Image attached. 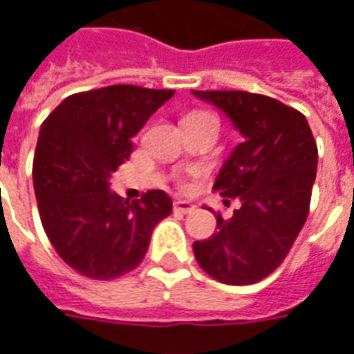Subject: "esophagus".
Segmentation results:
<instances>
[{
    "label": "esophagus",
    "mask_w": 354,
    "mask_h": 354,
    "mask_svg": "<svg viewBox=\"0 0 354 354\" xmlns=\"http://www.w3.org/2000/svg\"><path fill=\"white\" fill-rule=\"evenodd\" d=\"M174 210H176V212H182V214H189V212H193V210H195V205H193V203H189V201L178 199V201H174Z\"/></svg>",
    "instance_id": "esophagus-1"
}]
</instances>
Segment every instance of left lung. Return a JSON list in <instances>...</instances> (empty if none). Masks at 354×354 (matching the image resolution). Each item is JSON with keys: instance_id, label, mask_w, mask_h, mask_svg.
<instances>
[{"instance_id": "left-lung-1", "label": "left lung", "mask_w": 354, "mask_h": 354, "mask_svg": "<svg viewBox=\"0 0 354 354\" xmlns=\"http://www.w3.org/2000/svg\"><path fill=\"white\" fill-rule=\"evenodd\" d=\"M230 117L243 142L214 182L222 197H239L231 220L216 216L218 231L195 241L199 266L225 284H254L281 266L309 214L319 151L297 109L243 91H192Z\"/></svg>"}]
</instances>
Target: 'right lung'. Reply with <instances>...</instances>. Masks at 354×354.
<instances>
[{
	"label": "right lung",
	"mask_w": 354,
	"mask_h": 354,
	"mask_svg": "<svg viewBox=\"0 0 354 354\" xmlns=\"http://www.w3.org/2000/svg\"><path fill=\"white\" fill-rule=\"evenodd\" d=\"M174 91L111 85L68 96L41 124L34 189L43 230L58 256L91 279H115L146 256L172 199L151 189L119 197L109 178L132 153V138Z\"/></svg>",
	"instance_id": "1"
}]
</instances>
